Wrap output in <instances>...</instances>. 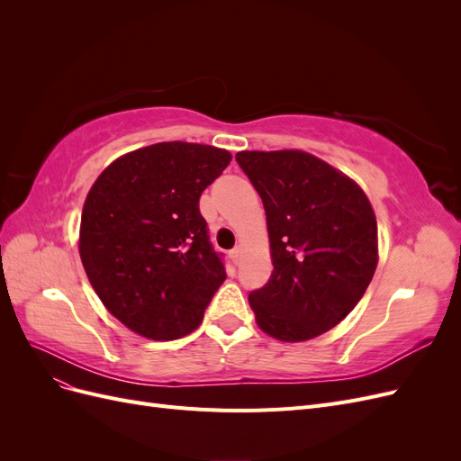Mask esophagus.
I'll return each mask as SVG.
<instances>
[{
  "instance_id": "34e87169",
  "label": "esophagus",
  "mask_w": 461,
  "mask_h": 461,
  "mask_svg": "<svg viewBox=\"0 0 461 461\" xmlns=\"http://www.w3.org/2000/svg\"><path fill=\"white\" fill-rule=\"evenodd\" d=\"M229 258L232 259V263H236L239 265L240 263V258H242V248L240 246H236V248H232L230 252H229Z\"/></svg>"
}]
</instances>
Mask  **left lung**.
<instances>
[{"instance_id":"left-lung-1","label":"left lung","mask_w":461,"mask_h":461,"mask_svg":"<svg viewBox=\"0 0 461 461\" xmlns=\"http://www.w3.org/2000/svg\"><path fill=\"white\" fill-rule=\"evenodd\" d=\"M265 207L273 273L248 296L258 327L303 342L350 313L379 263L376 217L354 178L302 149L239 151Z\"/></svg>"}]
</instances>
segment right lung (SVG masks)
<instances>
[{
  "label": "right lung",
  "mask_w": 461,
  "mask_h": 461,
  "mask_svg": "<svg viewBox=\"0 0 461 461\" xmlns=\"http://www.w3.org/2000/svg\"><path fill=\"white\" fill-rule=\"evenodd\" d=\"M230 159L215 146L151 144L109 163L88 192L82 265L105 310L144 339L196 330L227 278L198 202Z\"/></svg>",
  "instance_id": "right-lung-1"
}]
</instances>
